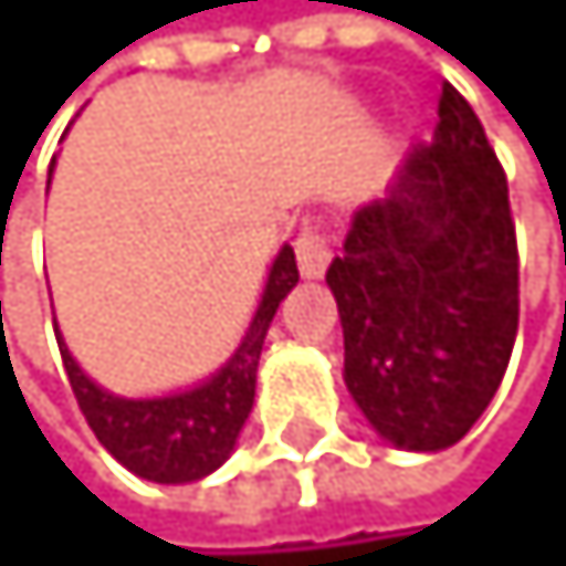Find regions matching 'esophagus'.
I'll list each match as a JSON object with an SVG mask.
<instances>
[{
	"label": "esophagus",
	"instance_id": "34e87169",
	"mask_svg": "<svg viewBox=\"0 0 566 566\" xmlns=\"http://www.w3.org/2000/svg\"><path fill=\"white\" fill-rule=\"evenodd\" d=\"M294 251H297V269L304 280H318L322 272H326L333 251H329V240L322 233L315 222H304L297 240H294Z\"/></svg>",
	"mask_w": 566,
	"mask_h": 566
}]
</instances>
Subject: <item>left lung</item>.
<instances>
[{"label": "left lung", "mask_w": 566, "mask_h": 566, "mask_svg": "<svg viewBox=\"0 0 566 566\" xmlns=\"http://www.w3.org/2000/svg\"><path fill=\"white\" fill-rule=\"evenodd\" d=\"M326 283L344 326V382L382 439L447 450L482 418L517 336V237L506 172L453 84L432 145L357 209Z\"/></svg>", "instance_id": "1"}]
</instances>
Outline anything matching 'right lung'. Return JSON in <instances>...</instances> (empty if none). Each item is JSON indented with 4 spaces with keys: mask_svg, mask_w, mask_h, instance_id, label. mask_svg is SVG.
Segmentation results:
<instances>
[{
    "mask_svg": "<svg viewBox=\"0 0 566 566\" xmlns=\"http://www.w3.org/2000/svg\"><path fill=\"white\" fill-rule=\"evenodd\" d=\"M294 286H297V259L294 248H283L269 269L262 304L233 357L209 382L172 397L127 400L105 394L73 361L63 336H55L60 339V354H63L66 379L73 386V397H77L91 432L98 436V443L123 468H130L134 475L148 482L177 485V482H198L205 475H212L230 457L237 436L251 415L254 376H259V357H262L269 322L276 315L280 301Z\"/></svg>",
    "mask_w": 566,
    "mask_h": 566,
    "instance_id": "right-lung-1",
    "label": "right lung"
}]
</instances>
